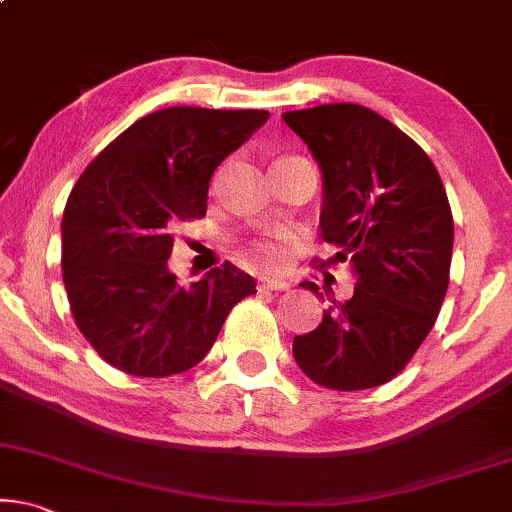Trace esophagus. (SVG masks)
Wrapping results in <instances>:
<instances>
[{
    "mask_svg": "<svg viewBox=\"0 0 512 512\" xmlns=\"http://www.w3.org/2000/svg\"><path fill=\"white\" fill-rule=\"evenodd\" d=\"M257 288H260V290H288L290 283L281 281V278H262Z\"/></svg>",
    "mask_w": 512,
    "mask_h": 512,
    "instance_id": "obj_1",
    "label": "esophagus"
}]
</instances>
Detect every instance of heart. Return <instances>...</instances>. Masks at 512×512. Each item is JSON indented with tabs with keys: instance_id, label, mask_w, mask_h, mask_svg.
Segmentation results:
<instances>
[{
	"instance_id": "1",
	"label": "heart",
	"mask_w": 512,
	"mask_h": 512,
	"mask_svg": "<svg viewBox=\"0 0 512 512\" xmlns=\"http://www.w3.org/2000/svg\"><path fill=\"white\" fill-rule=\"evenodd\" d=\"M257 255H260V260L267 269H281L285 264V248L278 243H271V241L260 243L257 245Z\"/></svg>"
}]
</instances>
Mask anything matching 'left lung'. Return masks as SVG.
<instances>
[{
    "label": "left lung",
    "instance_id": "left-lung-1",
    "mask_svg": "<svg viewBox=\"0 0 512 512\" xmlns=\"http://www.w3.org/2000/svg\"><path fill=\"white\" fill-rule=\"evenodd\" d=\"M323 173V241L346 264L353 295L297 335L292 356L306 377L363 391L405 370L438 318L449 285L454 220L428 154L391 121L353 102L285 112ZM302 288L318 292L304 281ZM323 297V295H320Z\"/></svg>",
    "mask_w": 512,
    "mask_h": 512
}]
</instances>
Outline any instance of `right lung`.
<instances>
[{
  "label": "right lung",
  "mask_w": 512,
  "mask_h": 512,
  "mask_svg": "<svg viewBox=\"0 0 512 512\" xmlns=\"http://www.w3.org/2000/svg\"><path fill=\"white\" fill-rule=\"evenodd\" d=\"M267 109L168 107L109 142L63 213V281L74 323L133 377L201 363L229 311L255 295L231 262L182 288L168 271L177 222L206 215L215 168L267 124Z\"/></svg>",
  "instance_id": "right-lung-1"
}]
</instances>
